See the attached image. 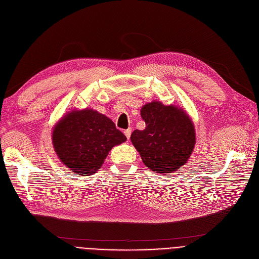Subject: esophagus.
<instances>
[{"instance_id": "esophagus-1", "label": "esophagus", "mask_w": 259, "mask_h": 259, "mask_svg": "<svg viewBox=\"0 0 259 259\" xmlns=\"http://www.w3.org/2000/svg\"><path fill=\"white\" fill-rule=\"evenodd\" d=\"M131 129L129 128V129H126V130H124V133H125V135H126V138L129 140L130 139V135H131Z\"/></svg>"}]
</instances>
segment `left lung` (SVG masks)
I'll return each mask as SVG.
<instances>
[{"instance_id":"obj_1","label":"left lung","mask_w":259,"mask_h":259,"mask_svg":"<svg viewBox=\"0 0 259 259\" xmlns=\"http://www.w3.org/2000/svg\"><path fill=\"white\" fill-rule=\"evenodd\" d=\"M144 130H134L131 142L144 164L164 174L181 168L191 155L195 131L191 119L181 109L159 102L146 104L141 110Z\"/></svg>"}]
</instances>
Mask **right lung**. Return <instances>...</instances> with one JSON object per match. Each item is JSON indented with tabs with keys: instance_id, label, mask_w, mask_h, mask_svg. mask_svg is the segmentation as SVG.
Listing matches in <instances>:
<instances>
[{
	"instance_id": "add662e5",
	"label": "right lung",
	"mask_w": 259,
	"mask_h": 259,
	"mask_svg": "<svg viewBox=\"0 0 259 259\" xmlns=\"http://www.w3.org/2000/svg\"><path fill=\"white\" fill-rule=\"evenodd\" d=\"M126 140L110 118L91 109L67 114L52 133L60 159L74 175L81 176L97 172L112 147Z\"/></svg>"
}]
</instances>
